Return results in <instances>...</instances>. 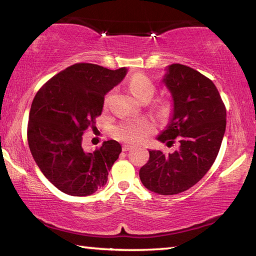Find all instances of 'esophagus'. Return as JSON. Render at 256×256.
I'll return each instance as SVG.
<instances>
[{"instance_id":"esophagus-1","label":"esophagus","mask_w":256,"mask_h":256,"mask_svg":"<svg viewBox=\"0 0 256 256\" xmlns=\"http://www.w3.org/2000/svg\"><path fill=\"white\" fill-rule=\"evenodd\" d=\"M122 149H123V151H128L130 149H132V146H130V144H124Z\"/></svg>"}]
</instances>
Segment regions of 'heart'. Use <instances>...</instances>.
<instances>
[{
    "mask_svg": "<svg viewBox=\"0 0 256 256\" xmlns=\"http://www.w3.org/2000/svg\"><path fill=\"white\" fill-rule=\"evenodd\" d=\"M130 90L141 102L152 98L154 94V86L144 76H136L130 81ZM107 102V99H106ZM152 124L146 120H128L114 128V134L120 140L130 144H138L152 132Z\"/></svg>",
    "mask_w": 256,
    "mask_h": 256,
    "instance_id": "heart-1",
    "label": "heart"
}]
</instances>
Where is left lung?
Instances as JSON below:
<instances>
[{
    "instance_id": "left-lung-1",
    "label": "left lung",
    "mask_w": 256,
    "mask_h": 256,
    "mask_svg": "<svg viewBox=\"0 0 256 256\" xmlns=\"http://www.w3.org/2000/svg\"><path fill=\"white\" fill-rule=\"evenodd\" d=\"M162 81L172 94V112L157 140L172 146L177 138L180 144L170 154L149 150L138 175L151 192L174 196L196 185L214 162L226 131V108L214 82L192 68L168 66Z\"/></svg>"
}]
</instances>
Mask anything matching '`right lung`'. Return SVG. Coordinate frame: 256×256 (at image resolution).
Segmentation results:
<instances>
[{"label":"right lung","instance_id":"obj_1","mask_svg":"<svg viewBox=\"0 0 256 256\" xmlns=\"http://www.w3.org/2000/svg\"><path fill=\"white\" fill-rule=\"evenodd\" d=\"M126 73V68L110 70L78 63L52 78L34 96L27 132L30 152L46 178L63 193L92 196L107 183L122 146L110 140L86 152L82 136L88 128H94L104 97Z\"/></svg>","mask_w":256,"mask_h":256}]
</instances>
